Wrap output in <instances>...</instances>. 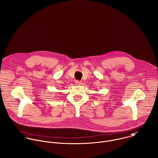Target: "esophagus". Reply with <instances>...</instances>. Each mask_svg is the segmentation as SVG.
<instances>
[{"instance_id":"esophagus-1","label":"esophagus","mask_w":158,"mask_h":158,"mask_svg":"<svg viewBox=\"0 0 158 158\" xmlns=\"http://www.w3.org/2000/svg\"><path fill=\"white\" fill-rule=\"evenodd\" d=\"M75 84H76L77 86H79V85H81L82 84V82H81V81H76L75 82Z\"/></svg>"}]
</instances>
